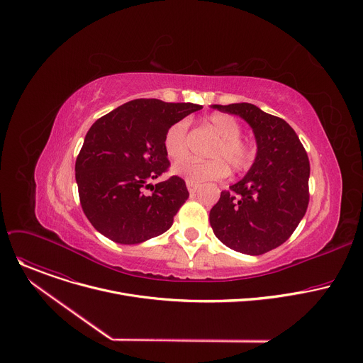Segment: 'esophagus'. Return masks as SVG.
I'll use <instances>...</instances> for the list:
<instances>
[{
	"mask_svg": "<svg viewBox=\"0 0 363 363\" xmlns=\"http://www.w3.org/2000/svg\"><path fill=\"white\" fill-rule=\"evenodd\" d=\"M186 188H188L189 194H194V192H196L198 185H196V184H192V182H186Z\"/></svg>",
	"mask_w": 363,
	"mask_h": 363,
	"instance_id": "esophagus-1",
	"label": "esophagus"
}]
</instances>
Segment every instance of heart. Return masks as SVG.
<instances>
[{
	"label": "heart",
	"mask_w": 363,
	"mask_h": 363,
	"mask_svg": "<svg viewBox=\"0 0 363 363\" xmlns=\"http://www.w3.org/2000/svg\"><path fill=\"white\" fill-rule=\"evenodd\" d=\"M208 126L217 136L218 142L210 152L211 161L195 162L191 160L182 161L188 155V123L185 121L174 123L165 133L164 147L168 157L178 162L172 172L186 182L202 184L217 181L228 175V167L235 172L250 169L255 161V146L241 138L242 128L240 122L227 113H214L206 121Z\"/></svg>",
	"instance_id": "obj_1"
}]
</instances>
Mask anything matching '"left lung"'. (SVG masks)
Here are the masks:
<instances>
[{
  "label": "left lung",
  "mask_w": 363,
  "mask_h": 363,
  "mask_svg": "<svg viewBox=\"0 0 363 363\" xmlns=\"http://www.w3.org/2000/svg\"><path fill=\"white\" fill-rule=\"evenodd\" d=\"M213 108L237 115L251 126L257 153L245 177L221 192L210 211V224L227 247L250 255L264 254L289 240L306 214L307 153L286 121L251 103Z\"/></svg>",
  "instance_id": "left-lung-1"
}]
</instances>
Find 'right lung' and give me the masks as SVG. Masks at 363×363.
I'll return each mask as SVG.
<instances>
[{"instance_id": "add662e5", "label": "right lung", "mask_w": 363, "mask_h": 363, "mask_svg": "<svg viewBox=\"0 0 363 363\" xmlns=\"http://www.w3.org/2000/svg\"><path fill=\"white\" fill-rule=\"evenodd\" d=\"M194 103L136 99L97 119L76 160V182L83 213L91 225L119 244H140L171 228L189 192L171 177L150 185L169 167L167 130L192 112ZM152 186L146 196L143 188Z\"/></svg>"}]
</instances>
